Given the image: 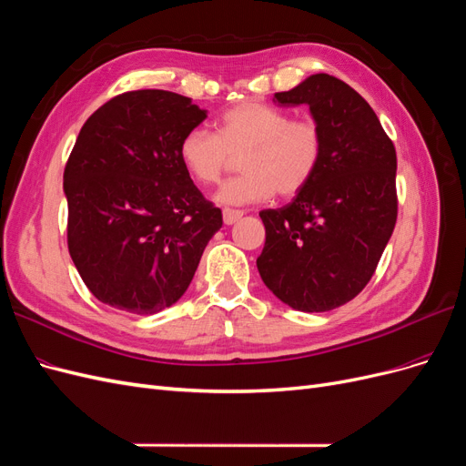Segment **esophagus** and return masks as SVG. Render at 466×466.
<instances>
[{"label":"esophagus","mask_w":466,"mask_h":466,"mask_svg":"<svg viewBox=\"0 0 466 466\" xmlns=\"http://www.w3.org/2000/svg\"><path fill=\"white\" fill-rule=\"evenodd\" d=\"M243 218V211L241 209H231V208H225L223 209V221L225 225H233L235 221H238Z\"/></svg>","instance_id":"34e87169"}]
</instances>
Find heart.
<instances>
[{
	"instance_id": "b5f03b06",
	"label": "heart",
	"mask_w": 466,
	"mask_h": 466,
	"mask_svg": "<svg viewBox=\"0 0 466 466\" xmlns=\"http://www.w3.org/2000/svg\"><path fill=\"white\" fill-rule=\"evenodd\" d=\"M324 136L311 118L293 120L288 110L266 103H241L223 112L218 134L192 128L178 144V159L188 177L200 185H214L241 155L243 175L228 180L216 200L225 206L264 202L278 192H301L322 159Z\"/></svg>"
}]
</instances>
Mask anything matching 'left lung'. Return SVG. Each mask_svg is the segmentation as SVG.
<instances>
[{
  "instance_id": "obj_1",
  "label": "left lung",
  "mask_w": 466,
  "mask_h": 466,
  "mask_svg": "<svg viewBox=\"0 0 466 466\" xmlns=\"http://www.w3.org/2000/svg\"><path fill=\"white\" fill-rule=\"evenodd\" d=\"M307 105L324 136L315 177L295 198L260 211V278L295 311L324 313L368 286L397 223V151L368 101L329 74L276 93Z\"/></svg>"
}]
</instances>
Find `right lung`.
I'll list each match as a JSON object with an SVG mask.
<instances>
[{
	"mask_svg": "<svg viewBox=\"0 0 466 466\" xmlns=\"http://www.w3.org/2000/svg\"><path fill=\"white\" fill-rule=\"evenodd\" d=\"M206 118L188 96L142 89L83 124L64 171L67 248L105 305L155 315L188 289L223 225L178 159L182 136Z\"/></svg>",
	"mask_w": 466,
	"mask_h": 466,
	"instance_id": "obj_1",
	"label": "right lung"
}]
</instances>
